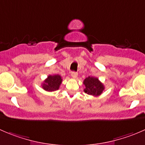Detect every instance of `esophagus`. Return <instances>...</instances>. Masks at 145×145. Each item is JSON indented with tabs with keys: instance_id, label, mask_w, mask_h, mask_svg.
<instances>
[{
	"instance_id": "obj_1",
	"label": "esophagus",
	"mask_w": 145,
	"mask_h": 145,
	"mask_svg": "<svg viewBox=\"0 0 145 145\" xmlns=\"http://www.w3.org/2000/svg\"><path fill=\"white\" fill-rule=\"evenodd\" d=\"M71 75L73 78H76L77 77V76H78V73L76 72V71H72V72L71 73Z\"/></svg>"
}]
</instances>
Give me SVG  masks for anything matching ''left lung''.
I'll list each match as a JSON object with an SVG mask.
<instances>
[{
	"label": "left lung",
	"mask_w": 145,
	"mask_h": 145,
	"mask_svg": "<svg viewBox=\"0 0 145 145\" xmlns=\"http://www.w3.org/2000/svg\"><path fill=\"white\" fill-rule=\"evenodd\" d=\"M85 86L84 92L93 96H99L105 90V86L95 77L88 76L83 81Z\"/></svg>",
	"instance_id": "8db88e82"
}]
</instances>
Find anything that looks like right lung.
I'll use <instances>...</instances> for the list:
<instances>
[{"label": "right lung", "instance_id": "right-lung-1", "mask_svg": "<svg viewBox=\"0 0 145 145\" xmlns=\"http://www.w3.org/2000/svg\"><path fill=\"white\" fill-rule=\"evenodd\" d=\"M62 82L61 76L56 74V75H49L48 78L45 80L42 83V88L48 92H52L57 90Z\"/></svg>", "mask_w": 145, "mask_h": 145}]
</instances>
